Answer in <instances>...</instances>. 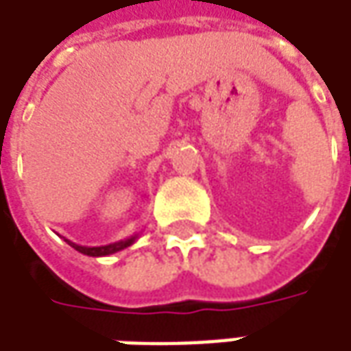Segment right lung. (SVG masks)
<instances>
[{
  "instance_id": "obj_1",
  "label": "right lung",
  "mask_w": 351,
  "mask_h": 351,
  "mask_svg": "<svg viewBox=\"0 0 351 351\" xmlns=\"http://www.w3.org/2000/svg\"><path fill=\"white\" fill-rule=\"evenodd\" d=\"M65 243L73 246L75 250L80 252V254H84V256H92V258H101V256H110V254H116V252L123 250V248H128L131 244L137 241V235H131L130 239H123V241H118V243L107 244V246H80V244H75L71 241H67L64 239Z\"/></svg>"
}]
</instances>
